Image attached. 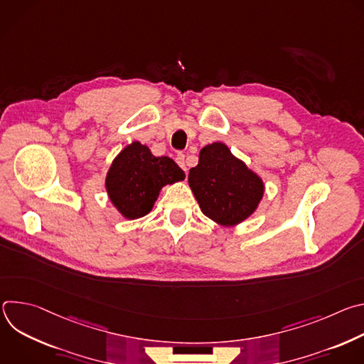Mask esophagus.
I'll list each match as a JSON object with an SVG mask.
<instances>
[{
	"instance_id": "esophagus-1",
	"label": "esophagus",
	"mask_w": 364,
	"mask_h": 364,
	"mask_svg": "<svg viewBox=\"0 0 364 364\" xmlns=\"http://www.w3.org/2000/svg\"><path fill=\"white\" fill-rule=\"evenodd\" d=\"M184 159H186V155H184L183 152H178L177 157H176V163L186 171L187 168H186V161H184Z\"/></svg>"
}]
</instances>
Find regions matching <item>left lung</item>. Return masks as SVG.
Segmentation results:
<instances>
[{"label": "left lung", "instance_id": "8db88e82", "mask_svg": "<svg viewBox=\"0 0 364 364\" xmlns=\"http://www.w3.org/2000/svg\"><path fill=\"white\" fill-rule=\"evenodd\" d=\"M188 184L201 212L212 220L233 226L249 218L264 196V183L230 149L215 142L200 151Z\"/></svg>", "mask_w": 364, "mask_h": 364}]
</instances>
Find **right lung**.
Instances as JSON below:
<instances>
[{
  "label": "right lung",
  "instance_id": "add662e5",
  "mask_svg": "<svg viewBox=\"0 0 364 364\" xmlns=\"http://www.w3.org/2000/svg\"><path fill=\"white\" fill-rule=\"evenodd\" d=\"M184 180V171L168 157H154L148 146L132 142L121 151L107 176V190L127 219L151 212L160 188Z\"/></svg>",
  "mask_w": 364,
  "mask_h": 364
}]
</instances>
